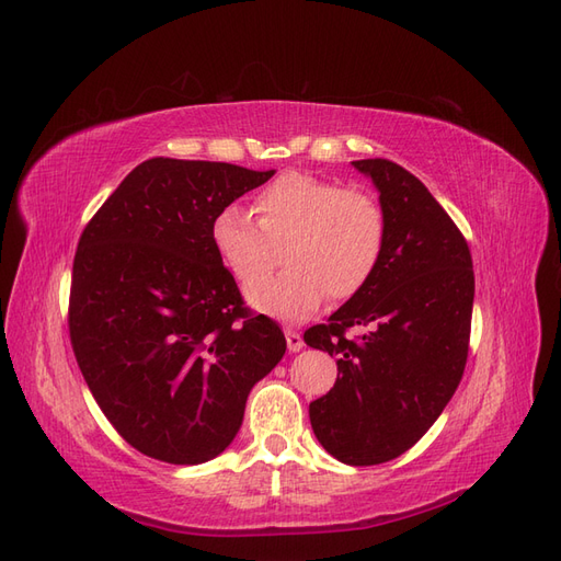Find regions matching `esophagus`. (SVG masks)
Wrapping results in <instances>:
<instances>
[{
	"label": "esophagus",
	"mask_w": 561,
	"mask_h": 561,
	"mask_svg": "<svg viewBox=\"0 0 561 561\" xmlns=\"http://www.w3.org/2000/svg\"><path fill=\"white\" fill-rule=\"evenodd\" d=\"M285 339H287V348H290V353L301 351V346H304V339H301V334H299L297 330H290V328H287V330H285Z\"/></svg>",
	"instance_id": "obj_1"
}]
</instances>
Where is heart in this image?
<instances>
[{"instance_id": "obj_1", "label": "heart", "mask_w": 561, "mask_h": 561, "mask_svg": "<svg viewBox=\"0 0 561 561\" xmlns=\"http://www.w3.org/2000/svg\"><path fill=\"white\" fill-rule=\"evenodd\" d=\"M257 222L225 206L210 225V243L229 274L247 283L257 311L285 320L311 316L325 297L346 301L375 278L388 243V217L377 196L309 173H283L254 198ZM284 250L288 268L256 278Z\"/></svg>"}]
</instances>
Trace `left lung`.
I'll return each instance as SVG.
<instances>
[{"mask_svg":"<svg viewBox=\"0 0 561 561\" xmlns=\"http://www.w3.org/2000/svg\"><path fill=\"white\" fill-rule=\"evenodd\" d=\"M353 165L377 184L388 243L365 290L304 332L339 369L330 393L309 404V419L339 461L377 466L414 447L461 381L474 274L463 233L426 184L388 159ZM355 324L373 332L348 340Z\"/></svg>","mask_w":561,"mask_h":561,"instance_id":"1","label":"left lung"}]
</instances>
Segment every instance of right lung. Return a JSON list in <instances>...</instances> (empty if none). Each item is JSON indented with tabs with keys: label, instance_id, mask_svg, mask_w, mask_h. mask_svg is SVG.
Listing matches in <instances>:
<instances>
[{
	"label": "right lung",
	"instance_id": "add662e5",
	"mask_svg": "<svg viewBox=\"0 0 561 561\" xmlns=\"http://www.w3.org/2000/svg\"><path fill=\"white\" fill-rule=\"evenodd\" d=\"M274 173L149 159L81 233L67 311L75 358L116 433L157 461L222 454L252 386L283 358L278 322L245 307L210 243L215 215Z\"/></svg>",
	"mask_w": 561,
	"mask_h": 561
}]
</instances>
